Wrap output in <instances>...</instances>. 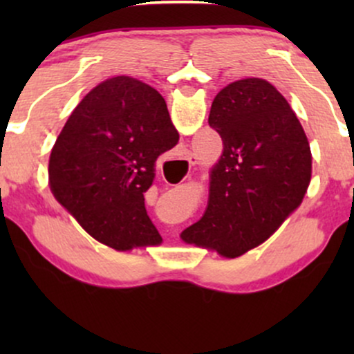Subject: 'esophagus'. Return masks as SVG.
Segmentation results:
<instances>
[{"instance_id":"34e87169","label":"esophagus","mask_w":354,"mask_h":354,"mask_svg":"<svg viewBox=\"0 0 354 354\" xmlns=\"http://www.w3.org/2000/svg\"><path fill=\"white\" fill-rule=\"evenodd\" d=\"M185 160H188L189 165H196V158H194L193 153L188 151V149L185 151Z\"/></svg>"}]
</instances>
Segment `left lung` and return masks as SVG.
I'll list each match as a JSON object with an SVG mask.
<instances>
[{"label": "left lung", "mask_w": 354, "mask_h": 354, "mask_svg": "<svg viewBox=\"0 0 354 354\" xmlns=\"http://www.w3.org/2000/svg\"><path fill=\"white\" fill-rule=\"evenodd\" d=\"M208 123L225 148L211 171L208 208L183 238H208L219 254L236 258L270 238L303 201L310 143L290 103L259 78L223 88Z\"/></svg>", "instance_id": "obj_1"}]
</instances>
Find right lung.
<instances>
[{
  "label": "right lung",
  "mask_w": 354,
  "mask_h": 354,
  "mask_svg": "<svg viewBox=\"0 0 354 354\" xmlns=\"http://www.w3.org/2000/svg\"><path fill=\"white\" fill-rule=\"evenodd\" d=\"M178 140L156 89L129 76L109 78L81 100L53 146V194L103 245H145L158 233L145 193L158 156Z\"/></svg>",
  "instance_id": "add662e5"
}]
</instances>
